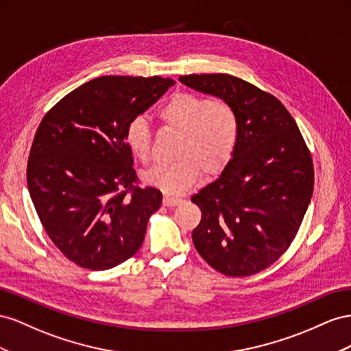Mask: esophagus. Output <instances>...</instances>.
Here are the masks:
<instances>
[{
  "mask_svg": "<svg viewBox=\"0 0 351 351\" xmlns=\"http://www.w3.org/2000/svg\"><path fill=\"white\" fill-rule=\"evenodd\" d=\"M182 199L181 198H176V197H170V195H165L163 198V204L166 207H175L178 204H181Z\"/></svg>",
  "mask_w": 351,
  "mask_h": 351,
  "instance_id": "34e87169",
  "label": "esophagus"
}]
</instances>
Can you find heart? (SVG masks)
Masks as SVG:
<instances>
[{"instance_id":"b5f03b06","label":"heart","mask_w":351,"mask_h":351,"mask_svg":"<svg viewBox=\"0 0 351 351\" xmlns=\"http://www.w3.org/2000/svg\"><path fill=\"white\" fill-rule=\"evenodd\" d=\"M162 122L182 132L176 163H162L145 173V181L166 194L179 195L189 191L206 175L222 172L232 158L238 143L239 122L234 107L222 101L189 93L175 94L158 110ZM125 139L129 149L141 160L152 157L153 134L148 122L138 116L128 123Z\"/></svg>"}]
</instances>
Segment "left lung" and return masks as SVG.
Returning <instances> with one entry per match:
<instances>
[{"instance_id":"1","label":"left lung","mask_w":351,"mask_h":351,"mask_svg":"<svg viewBox=\"0 0 351 351\" xmlns=\"http://www.w3.org/2000/svg\"><path fill=\"white\" fill-rule=\"evenodd\" d=\"M184 85L229 103L239 135L222 173L191 202L202 210L193 241L226 276L269 267L291 244L313 194V162L293 116L272 94L225 75H186Z\"/></svg>"}]
</instances>
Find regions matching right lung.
<instances>
[{"label":"right lung","mask_w":351,"mask_h":351,"mask_svg":"<svg viewBox=\"0 0 351 351\" xmlns=\"http://www.w3.org/2000/svg\"><path fill=\"white\" fill-rule=\"evenodd\" d=\"M173 84L160 76H101L41 120L27 160L29 194L48 237L77 266L112 269L141 248L162 193L135 185L125 131Z\"/></svg>","instance_id":"add662e5"}]
</instances>
